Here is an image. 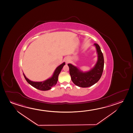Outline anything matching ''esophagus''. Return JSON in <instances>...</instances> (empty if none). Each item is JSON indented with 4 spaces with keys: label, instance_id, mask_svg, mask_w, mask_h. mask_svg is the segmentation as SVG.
I'll list each match as a JSON object with an SVG mask.
<instances>
[{
    "label": "esophagus",
    "instance_id": "esophagus-1",
    "mask_svg": "<svg viewBox=\"0 0 133 133\" xmlns=\"http://www.w3.org/2000/svg\"><path fill=\"white\" fill-rule=\"evenodd\" d=\"M65 63H68L69 62V61H70V59H68V58H65Z\"/></svg>",
    "mask_w": 133,
    "mask_h": 133
}]
</instances>
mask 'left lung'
I'll return each instance as SVG.
<instances>
[{
    "label": "left lung",
    "instance_id": "left-lung-1",
    "mask_svg": "<svg viewBox=\"0 0 133 133\" xmlns=\"http://www.w3.org/2000/svg\"><path fill=\"white\" fill-rule=\"evenodd\" d=\"M97 52V62L89 71L83 72L79 68L72 64H68L69 73L73 83L81 88H88L94 85L99 81L103 71V55L99 45L96 43L94 44Z\"/></svg>",
    "mask_w": 133,
    "mask_h": 133
}]
</instances>
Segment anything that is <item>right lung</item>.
I'll use <instances>...</instances> for the list:
<instances>
[{
	"mask_svg": "<svg viewBox=\"0 0 133 133\" xmlns=\"http://www.w3.org/2000/svg\"><path fill=\"white\" fill-rule=\"evenodd\" d=\"M64 65H65V62H63L59 65L54 71L52 77L44 81L40 82L32 81L27 78L24 73L23 75L27 82L34 88H36L38 90L47 91L51 89L52 87L55 86L58 80L59 74Z\"/></svg>",
	"mask_w": 133,
	"mask_h": 133,
	"instance_id": "add662e5",
	"label": "right lung"
}]
</instances>
